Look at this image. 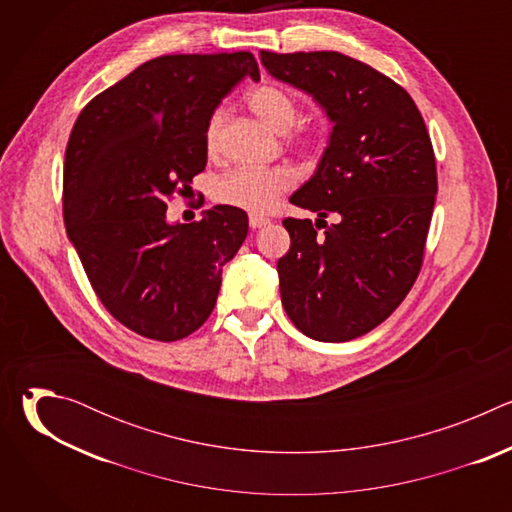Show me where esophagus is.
<instances>
[{
  "mask_svg": "<svg viewBox=\"0 0 512 512\" xmlns=\"http://www.w3.org/2000/svg\"><path fill=\"white\" fill-rule=\"evenodd\" d=\"M249 225H251V229H261V227L269 225V218L263 216V214H251L249 216Z\"/></svg>",
  "mask_w": 512,
  "mask_h": 512,
  "instance_id": "obj_1",
  "label": "esophagus"
}]
</instances>
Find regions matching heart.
<instances>
[{"instance_id": "1", "label": "heart", "mask_w": 512, "mask_h": 512, "mask_svg": "<svg viewBox=\"0 0 512 512\" xmlns=\"http://www.w3.org/2000/svg\"><path fill=\"white\" fill-rule=\"evenodd\" d=\"M247 105L251 111L267 123L271 129L285 133L300 115L298 101L285 89L275 85H261L247 95ZM225 121V109H214L204 125V145L212 154L218 148ZM318 131L302 129L296 133V139L302 143H312L318 139ZM294 186V178L283 168H235L214 184V198L223 204L249 210V212H267L277 198Z\"/></svg>"}]
</instances>
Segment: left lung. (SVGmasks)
Masks as SVG:
<instances>
[{
	"label": "left lung",
	"mask_w": 512,
	"mask_h": 512,
	"mask_svg": "<svg viewBox=\"0 0 512 512\" xmlns=\"http://www.w3.org/2000/svg\"><path fill=\"white\" fill-rule=\"evenodd\" d=\"M261 62L334 123L316 174L289 198L320 218H285L277 273L294 326L346 342L385 322L421 271L437 194L431 139L409 93L369 64L330 50H261Z\"/></svg>",
	"instance_id": "8db88e82"
}]
</instances>
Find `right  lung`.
Instances as JSON below:
<instances>
[{
    "mask_svg": "<svg viewBox=\"0 0 512 512\" xmlns=\"http://www.w3.org/2000/svg\"><path fill=\"white\" fill-rule=\"evenodd\" d=\"M245 77L251 52L170 54L143 62L81 111L64 154L70 243L107 312L143 338L182 340L210 316L247 212L229 204L170 225L168 200L206 166L208 115Z\"/></svg>",
    "mask_w": 512,
    "mask_h": 512,
    "instance_id": "1",
    "label": "right lung"
}]
</instances>
